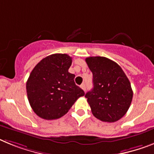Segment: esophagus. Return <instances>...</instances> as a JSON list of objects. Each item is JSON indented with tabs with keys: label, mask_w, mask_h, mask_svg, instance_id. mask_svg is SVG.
<instances>
[{
	"label": "esophagus",
	"mask_w": 154,
	"mask_h": 154,
	"mask_svg": "<svg viewBox=\"0 0 154 154\" xmlns=\"http://www.w3.org/2000/svg\"><path fill=\"white\" fill-rule=\"evenodd\" d=\"M80 87L82 88V89L84 90V91H86V85H85V83H82V85L80 86Z\"/></svg>",
	"instance_id": "1"
}]
</instances>
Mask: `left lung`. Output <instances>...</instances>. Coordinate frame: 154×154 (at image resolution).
<instances>
[{"label": "left lung", "instance_id": "obj_1", "mask_svg": "<svg viewBox=\"0 0 154 154\" xmlns=\"http://www.w3.org/2000/svg\"><path fill=\"white\" fill-rule=\"evenodd\" d=\"M86 62L93 73V90L85 95L93 115L102 122H117L132 103L129 80L122 68L107 57H89Z\"/></svg>", "mask_w": 154, "mask_h": 154}]
</instances>
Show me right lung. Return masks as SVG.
Returning <instances> with one entry per match:
<instances>
[{"label":"right lung","instance_id":"1","mask_svg":"<svg viewBox=\"0 0 154 154\" xmlns=\"http://www.w3.org/2000/svg\"><path fill=\"white\" fill-rule=\"evenodd\" d=\"M72 57L54 54L42 59L32 69L26 82V92L33 111L46 120L64 116L78 98L85 95L68 72Z\"/></svg>","mask_w":154,"mask_h":154}]
</instances>
